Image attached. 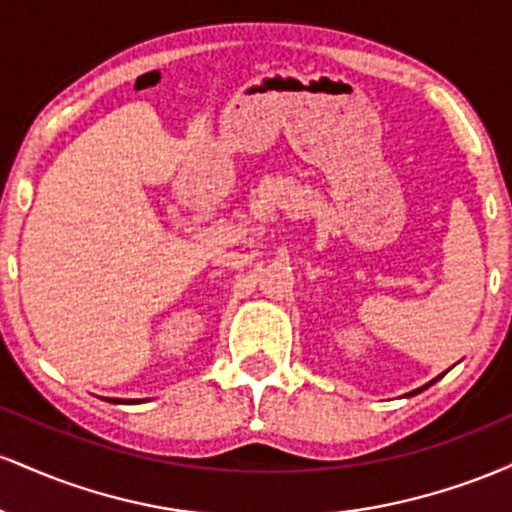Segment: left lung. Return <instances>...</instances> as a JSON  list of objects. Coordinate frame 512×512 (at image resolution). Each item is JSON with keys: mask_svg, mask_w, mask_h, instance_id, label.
Wrapping results in <instances>:
<instances>
[{"mask_svg": "<svg viewBox=\"0 0 512 512\" xmlns=\"http://www.w3.org/2000/svg\"><path fill=\"white\" fill-rule=\"evenodd\" d=\"M433 383H436V380H433ZM433 383H428V385H433ZM426 385V387H428ZM421 390H424V387H419V390H414V392H409V395H416V392H421Z\"/></svg>", "mask_w": 512, "mask_h": 512, "instance_id": "left-lung-1", "label": "left lung"}]
</instances>
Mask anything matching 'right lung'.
<instances>
[{"label":"right lung","mask_w":512,"mask_h":512,"mask_svg":"<svg viewBox=\"0 0 512 512\" xmlns=\"http://www.w3.org/2000/svg\"><path fill=\"white\" fill-rule=\"evenodd\" d=\"M108 402H122V399H110V397H108Z\"/></svg>","instance_id":"1"}]
</instances>
